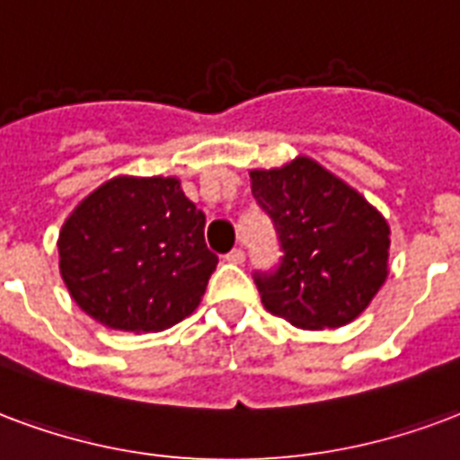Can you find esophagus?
<instances>
[{
    "label": "esophagus",
    "instance_id": "obj_1",
    "mask_svg": "<svg viewBox=\"0 0 460 460\" xmlns=\"http://www.w3.org/2000/svg\"><path fill=\"white\" fill-rule=\"evenodd\" d=\"M226 261H229V263H243V261H246V253H243V251H241V248H234V251H229V253H226Z\"/></svg>",
    "mask_w": 460,
    "mask_h": 460
}]
</instances>
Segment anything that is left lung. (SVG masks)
I'll use <instances>...</instances> for the list:
<instances>
[{
  "label": "left lung",
  "instance_id": "obj_1",
  "mask_svg": "<svg viewBox=\"0 0 460 460\" xmlns=\"http://www.w3.org/2000/svg\"><path fill=\"white\" fill-rule=\"evenodd\" d=\"M251 192L273 219L282 251L275 270L253 273L263 307L299 329L353 322L387 278L385 217L305 155L251 170Z\"/></svg>",
  "mask_w": 460,
  "mask_h": 460
}]
</instances>
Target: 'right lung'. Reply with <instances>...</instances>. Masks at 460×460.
Returning a JSON list of instances; mask_svg holds the SVG:
<instances>
[{"instance_id": "obj_1", "label": "right lung", "mask_w": 460, "mask_h": 460, "mask_svg": "<svg viewBox=\"0 0 460 460\" xmlns=\"http://www.w3.org/2000/svg\"><path fill=\"white\" fill-rule=\"evenodd\" d=\"M77 307L109 329L161 332L192 314L219 258L178 178H114L75 207L58 236Z\"/></svg>"}]
</instances>
